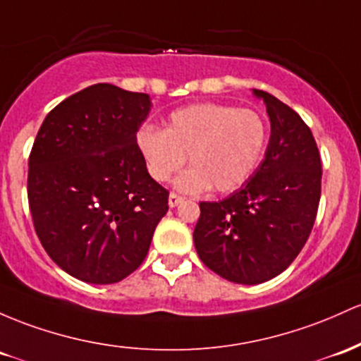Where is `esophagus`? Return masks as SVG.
Here are the masks:
<instances>
[{"label": "esophagus", "mask_w": 361, "mask_h": 361, "mask_svg": "<svg viewBox=\"0 0 361 361\" xmlns=\"http://www.w3.org/2000/svg\"><path fill=\"white\" fill-rule=\"evenodd\" d=\"M181 202H183V197H180L174 192L169 193V207H176V205L181 204Z\"/></svg>", "instance_id": "1"}]
</instances>
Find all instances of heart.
<instances>
[{"instance_id":"heart-1","label":"heart","mask_w":361,"mask_h":361,"mask_svg":"<svg viewBox=\"0 0 361 361\" xmlns=\"http://www.w3.org/2000/svg\"><path fill=\"white\" fill-rule=\"evenodd\" d=\"M137 147L156 181H168L185 161L192 164L176 180L185 193L238 190L259 168L269 142L264 118L253 109L202 102L173 111L164 130L137 132Z\"/></svg>"}]
</instances>
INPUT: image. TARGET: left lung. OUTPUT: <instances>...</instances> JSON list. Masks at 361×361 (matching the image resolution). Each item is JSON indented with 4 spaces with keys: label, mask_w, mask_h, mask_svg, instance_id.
Here are the masks:
<instances>
[{
    "label": "left lung",
    "mask_w": 361,
    "mask_h": 361,
    "mask_svg": "<svg viewBox=\"0 0 361 361\" xmlns=\"http://www.w3.org/2000/svg\"><path fill=\"white\" fill-rule=\"evenodd\" d=\"M271 138L264 161L240 190L200 202L193 241L200 260L224 279L259 284L290 267L314 228L322 164L300 114L264 90Z\"/></svg>",
    "instance_id": "1"
}]
</instances>
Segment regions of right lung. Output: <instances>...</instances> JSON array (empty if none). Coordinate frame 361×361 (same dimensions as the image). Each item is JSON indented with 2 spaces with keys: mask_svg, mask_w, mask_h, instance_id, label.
Here are the masks:
<instances>
[{
  "mask_svg": "<svg viewBox=\"0 0 361 361\" xmlns=\"http://www.w3.org/2000/svg\"><path fill=\"white\" fill-rule=\"evenodd\" d=\"M150 97L90 85L49 111L29 156L27 195L47 255L70 276L113 284L147 255L169 192L137 147Z\"/></svg>",
  "mask_w": 361,
  "mask_h": 361,
  "instance_id": "1",
  "label": "right lung"
}]
</instances>
